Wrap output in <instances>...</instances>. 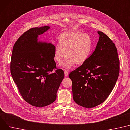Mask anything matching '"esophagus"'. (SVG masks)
Here are the masks:
<instances>
[{
    "label": "esophagus",
    "mask_w": 130,
    "mask_h": 130,
    "mask_svg": "<svg viewBox=\"0 0 130 130\" xmlns=\"http://www.w3.org/2000/svg\"><path fill=\"white\" fill-rule=\"evenodd\" d=\"M64 74H65V76H67L68 75V72H67V71L65 70V71H64Z\"/></svg>",
    "instance_id": "esophagus-1"
}]
</instances>
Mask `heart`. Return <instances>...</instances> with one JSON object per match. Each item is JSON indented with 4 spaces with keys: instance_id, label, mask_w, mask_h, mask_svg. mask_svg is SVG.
Returning a JSON list of instances; mask_svg holds the SVG:
<instances>
[{
    "instance_id": "1",
    "label": "heart",
    "mask_w": 130,
    "mask_h": 130,
    "mask_svg": "<svg viewBox=\"0 0 130 130\" xmlns=\"http://www.w3.org/2000/svg\"><path fill=\"white\" fill-rule=\"evenodd\" d=\"M60 44H56L54 50V59L60 64L67 56L63 66L70 70L75 64L84 63L91 53L92 43L87 34L80 32H65L59 37Z\"/></svg>"
}]
</instances>
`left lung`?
Returning <instances> with one entry per match:
<instances>
[{
  "mask_svg": "<svg viewBox=\"0 0 130 130\" xmlns=\"http://www.w3.org/2000/svg\"><path fill=\"white\" fill-rule=\"evenodd\" d=\"M98 33L99 39L93 53L69 74L74 100L86 108L96 107L106 100L119 74L120 60L114 43L104 33Z\"/></svg>",
  "mask_w": 130,
  "mask_h": 130,
  "instance_id": "1",
  "label": "left lung"
}]
</instances>
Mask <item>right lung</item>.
<instances>
[{
	"label": "right lung",
	"instance_id": "right-lung-1",
	"mask_svg": "<svg viewBox=\"0 0 130 130\" xmlns=\"http://www.w3.org/2000/svg\"><path fill=\"white\" fill-rule=\"evenodd\" d=\"M50 29L48 26L33 28L23 33L13 46L10 72L23 99L36 107L53 102L64 78L54 60L55 46L38 41V35Z\"/></svg>",
	"mask_w": 130,
	"mask_h": 130
}]
</instances>
